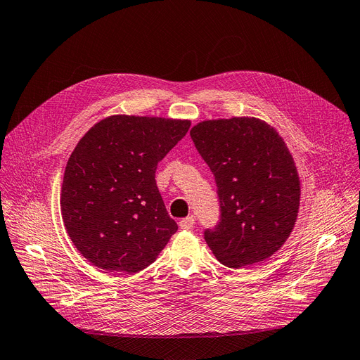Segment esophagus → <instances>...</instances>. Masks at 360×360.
Listing matches in <instances>:
<instances>
[{
    "label": "esophagus",
    "mask_w": 360,
    "mask_h": 360,
    "mask_svg": "<svg viewBox=\"0 0 360 360\" xmlns=\"http://www.w3.org/2000/svg\"><path fill=\"white\" fill-rule=\"evenodd\" d=\"M179 224H180V229H183V230H191V229H193L195 217H193V215H189V217L180 220Z\"/></svg>",
    "instance_id": "1"
}]
</instances>
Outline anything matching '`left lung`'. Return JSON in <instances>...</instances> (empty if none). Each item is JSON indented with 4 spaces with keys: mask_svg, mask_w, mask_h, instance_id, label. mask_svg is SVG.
<instances>
[{
    "mask_svg": "<svg viewBox=\"0 0 360 360\" xmlns=\"http://www.w3.org/2000/svg\"><path fill=\"white\" fill-rule=\"evenodd\" d=\"M191 137L217 184L220 221L204 232L212 254L233 269L267 260L291 235L300 205L282 137L255 118L199 122Z\"/></svg>",
    "mask_w": 360,
    "mask_h": 360,
    "instance_id": "left-lung-1",
    "label": "left lung"
}]
</instances>
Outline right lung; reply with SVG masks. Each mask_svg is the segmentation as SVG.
<instances>
[{
  "instance_id": "add662e5",
  "label": "right lung",
  "mask_w": 360,
  "mask_h": 360,
  "mask_svg": "<svg viewBox=\"0 0 360 360\" xmlns=\"http://www.w3.org/2000/svg\"><path fill=\"white\" fill-rule=\"evenodd\" d=\"M189 127L191 121L113 115L79 140L66 164L60 207L70 240L90 263L137 273L177 232L155 172Z\"/></svg>"
}]
</instances>
